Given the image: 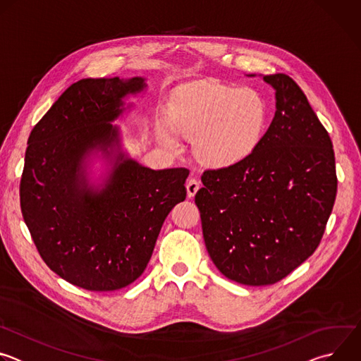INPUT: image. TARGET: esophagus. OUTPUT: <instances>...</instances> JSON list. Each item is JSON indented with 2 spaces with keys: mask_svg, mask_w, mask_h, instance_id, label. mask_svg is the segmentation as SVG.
Returning a JSON list of instances; mask_svg holds the SVG:
<instances>
[{
  "mask_svg": "<svg viewBox=\"0 0 361 361\" xmlns=\"http://www.w3.org/2000/svg\"><path fill=\"white\" fill-rule=\"evenodd\" d=\"M187 195L191 198V197H194L195 195V192L198 191V188H200V181L197 180V178H190L188 181H187Z\"/></svg>",
  "mask_w": 361,
  "mask_h": 361,
  "instance_id": "1",
  "label": "esophagus"
}]
</instances>
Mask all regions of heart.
Segmentation results:
<instances>
[{
  "label": "heart",
  "instance_id": "1",
  "mask_svg": "<svg viewBox=\"0 0 361 361\" xmlns=\"http://www.w3.org/2000/svg\"><path fill=\"white\" fill-rule=\"evenodd\" d=\"M266 124V104L252 90L220 82H194L184 88L169 118H160V138L178 147V133L192 138L198 157L213 166H231L254 149Z\"/></svg>",
  "mask_w": 361,
  "mask_h": 361
}]
</instances>
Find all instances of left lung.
<instances>
[{
    "label": "left lung",
    "instance_id": "left-lung-1",
    "mask_svg": "<svg viewBox=\"0 0 361 361\" xmlns=\"http://www.w3.org/2000/svg\"><path fill=\"white\" fill-rule=\"evenodd\" d=\"M263 80L276 90L269 130L241 161L205 170L195 194L213 263L245 286L274 284L304 263L337 194L333 144L307 97L286 74Z\"/></svg>",
    "mask_w": 361,
    "mask_h": 361
}]
</instances>
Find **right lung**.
Segmentation results:
<instances>
[{
	"mask_svg": "<svg viewBox=\"0 0 361 361\" xmlns=\"http://www.w3.org/2000/svg\"><path fill=\"white\" fill-rule=\"evenodd\" d=\"M145 87L142 77L80 80L28 137L20 183L24 221L45 264L90 291L135 281L166 217L187 195L190 170H151L121 151L111 123L126 110L124 98ZM97 150L114 163L101 189L85 177L86 159Z\"/></svg>",
	"mask_w": 361,
	"mask_h": 361,
	"instance_id": "obj_1",
	"label": "right lung"
}]
</instances>
